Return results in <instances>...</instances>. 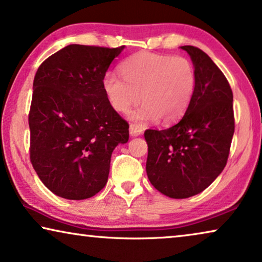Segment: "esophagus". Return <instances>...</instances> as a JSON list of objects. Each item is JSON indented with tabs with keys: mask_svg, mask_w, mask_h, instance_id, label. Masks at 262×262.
<instances>
[{
	"mask_svg": "<svg viewBox=\"0 0 262 262\" xmlns=\"http://www.w3.org/2000/svg\"><path fill=\"white\" fill-rule=\"evenodd\" d=\"M143 134V127L141 126V125L138 124H130V135L134 136V137H136V136H139Z\"/></svg>",
	"mask_w": 262,
	"mask_h": 262,
	"instance_id": "obj_1",
	"label": "esophagus"
}]
</instances>
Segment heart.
<instances>
[{
  "instance_id": "1",
  "label": "heart",
  "mask_w": 262,
  "mask_h": 262,
  "mask_svg": "<svg viewBox=\"0 0 262 262\" xmlns=\"http://www.w3.org/2000/svg\"><path fill=\"white\" fill-rule=\"evenodd\" d=\"M119 70L121 76L114 73L103 76L106 98L120 113L128 112L141 98L144 103L132 118L142 123L157 118L163 123L179 120L195 93V70L185 57L141 51L125 59Z\"/></svg>"
}]
</instances>
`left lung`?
Wrapping results in <instances>:
<instances>
[{
	"instance_id": "left-lung-1",
	"label": "left lung",
	"mask_w": 262,
	"mask_h": 262,
	"mask_svg": "<svg viewBox=\"0 0 262 262\" xmlns=\"http://www.w3.org/2000/svg\"><path fill=\"white\" fill-rule=\"evenodd\" d=\"M194 64L196 87L185 116L166 130L148 128L146 174L164 195L184 199L212 184L227 164L235 131L232 91L203 50L181 46Z\"/></svg>"
}]
</instances>
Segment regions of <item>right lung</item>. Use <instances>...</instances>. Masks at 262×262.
Instances as JSON below:
<instances>
[{
  "instance_id": "right-lung-1",
  "label": "right lung",
  "mask_w": 262,
  "mask_h": 262,
  "mask_svg": "<svg viewBox=\"0 0 262 262\" xmlns=\"http://www.w3.org/2000/svg\"><path fill=\"white\" fill-rule=\"evenodd\" d=\"M123 49L68 45L38 68L28 113L30 160L56 195L82 200L99 193L114 148L128 141V123L102 88Z\"/></svg>"
}]
</instances>
